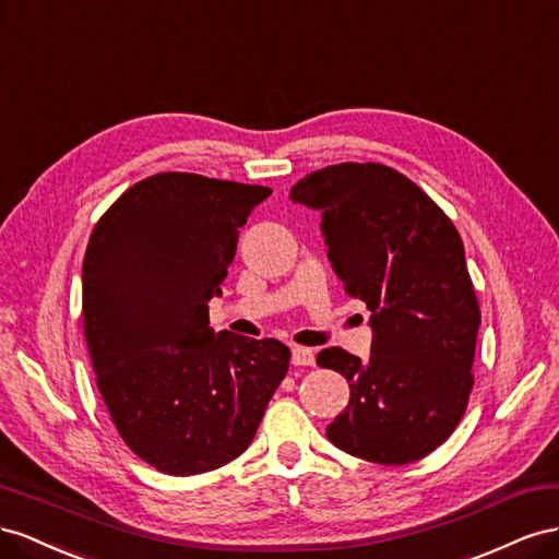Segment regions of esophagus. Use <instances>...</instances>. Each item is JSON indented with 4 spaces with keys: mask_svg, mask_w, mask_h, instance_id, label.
<instances>
[{
    "mask_svg": "<svg viewBox=\"0 0 559 559\" xmlns=\"http://www.w3.org/2000/svg\"><path fill=\"white\" fill-rule=\"evenodd\" d=\"M313 362H316L313 348H307V346H295L293 348V365H297V368H311Z\"/></svg>",
    "mask_w": 559,
    "mask_h": 559,
    "instance_id": "1",
    "label": "esophagus"
}]
</instances>
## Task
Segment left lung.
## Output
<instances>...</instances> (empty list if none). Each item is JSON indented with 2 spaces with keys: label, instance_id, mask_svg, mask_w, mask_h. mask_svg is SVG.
Listing matches in <instances>:
<instances>
[{
  "label": "left lung",
  "instance_id": "left-lung-1",
  "mask_svg": "<svg viewBox=\"0 0 559 559\" xmlns=\"http://www.w3.org/2000/svg\"><path fill=\"white\" fill-rule=\"evenodd\" d=\"M295 203L323 211L334 274L372 311V356L342 346L316 362L346 377L350 401L328 440L403 466L448 440L468 407L480 307L454 222L384 164H334L301 178Z\"/></svg>",
  "mask_w": 559,
  "mask_h": 559
}]
</instances>
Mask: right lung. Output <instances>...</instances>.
Returning a JSON list of instances; mask_svg holds the SVG:
<instances>
[{
	"instance_id": "1",
	"label": "right lung",
	"mask_w": 559,
	"mask_h": 559,
	"mask_svg": "<svg viewBox=\"0 0 559 559\" xmlns=\"http://www.w3.org/2000/svg\"><path fill=\"white\" fill-rule=\"evenodd\" d=\"M262 185L158 173L95 222L84 254V337L121 440L168 475L229 464L290 368L278 340L213 332L209 301Z\"/></svg>"
}]
</instances>
